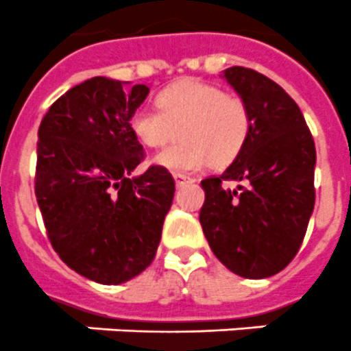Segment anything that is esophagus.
I'll return each instance as SVG.
<instances>
[{
    "mask_svg": "<svg viewBox=\"0 0 351 351\" xmlns=\"http://www.w3.org/2000/svg\"><path fill=\"white\" fill-rule=\"evenodd\" d=\"M173 178H175L176 185H185V184H193L194 178L193 176H189V175H184V173H175L173 175Z\"/></svg>",
    "mask_w": 351,
    "mask_h": 351,
    "instance_id": "obj_1",
    "label": "esophagus"
}]
</instances>
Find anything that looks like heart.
<instances>
[{
	"label": "heart",
	"instance_id": "1",
	"mask_svg": "<svg viewBox=\"0 0 351 351\" xmlns=\"http://www.w3.org/2000/svg\"><path fill=\"white\" fill-rule=\"evenodd\" d=\"M130 129L148 148H162L182 136L155 162L171 171H197L239 158L251 138L252 118L240 97L199 79H182L160 91L158 109L134 112Z\"/></svg>",
	"mask_w": 351,
	"mask_h": 351
}]
</instances>
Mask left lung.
Instances as JSON below:
<instances>
[{"label": "left lung", "instance_id": "8db88e82", "mask_svg": "<svg viewBox=\"0 0 351 351\" xmlns=\"http://www.w3.org/2000/svg\"><path fill=\"white\" fill-rule=\"evenodd\" d=\"M228 83L252 118L247 145L226 171L201 182L199 222L212 252L245 279L281 272L295 258L315 208L316 148L295 100L272 79L231 66ZM228 181H239L231 191Z\"/></svg>", "mask_w": 351, "mask_h": 351}]
</instances>
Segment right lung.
I'll use <instances>...</instances> for the list:
<instances>
[{"instance_id": "obj_1", "label": "right lung", "mask_w": 351, "mask_h": 351, "mask_svg": "<svg viewBox=\"0 0 351 351\" xmlns=\"http://www.w3.org/2000/svg\"><path fill=\"white\" fill-rule=\"evenodd\" d=\"M148 86L91 77L42 118L35 196L54 251L81 276L121 285L154 261L175 180L162 166L130 173L145 150L130 118Z\"/></svg>"}]
</instances>
